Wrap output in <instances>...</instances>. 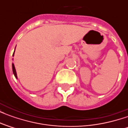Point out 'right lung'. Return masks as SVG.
Listing matches in <instances>:
<instances>
[{
    "label": "right lung",
    "mask_w": 128,
    "mask_h": 128,
    "mask_svg": "<svg viewBox=\"0 0 128 128\" xmlns=\"http://www.w3.org/2000/svg\"><path fill=\"white\" fill-rule=\"evenodd\" d=\"M15 51V50H14ZM14 55V54H13V56ZM12 70H13V72H14V74L15 75V77L17 78V74H16V68H15V66H14V64H12Z\"/></svg>",
    "instance_id": "add662e5"
}]
</instances>
